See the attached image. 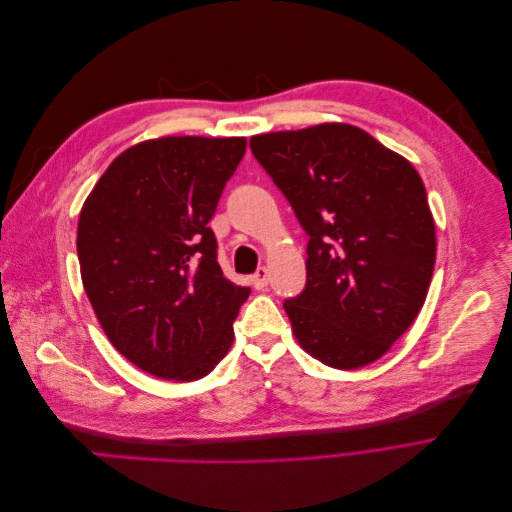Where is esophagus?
Listing matches in <instances>:
<instances>
[{"mask_svg":"<svg viewBox=\"0 0 512 512\" xmlns=\"http://www.w3.org/2000/svg\"><path fill=\"white\" fill-rule=\"evenodd\" d=\"M252 284H254L256 290L267 288V284H269V271H267V267H258V271L252 275Z\"/></svg>","mask_w":512,"mask_h":512,"instance_id":"34e87169","label":"esophagus"}]
</instances>
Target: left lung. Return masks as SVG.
<instances>
[{
	"label": "left lung",
	"mask_w": 512,
	"mask_h": 512,
	"mask_svg": "<svg viewBox=\"0 0 512 512\" xmlns=\"http://www.w3.org/2000/svg\"><path fill=\"white\" fill-rule=\"evenodd\" d=\"M309 235L307 282L284 303L305 352L335 369L378 361L425 303L436 224L423 179L350 123L250 138Z\"/></svg>",
	"instance_id": "left-lung-1"
}]
</instances>
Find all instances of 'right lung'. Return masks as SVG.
<instances>
[{
  "label": "right lung",
  "mask_w": 512,
  "mask_h": 512,
  "mask_svg": "<svg viewBox=\"0 0 512 512\" xmlns=\"http://www.w3.org/2000/svg\"><path fill=\"white\" fill-rule=\"evenodd\" d=\"M247 141L164 136L126 149L87 196L83 286L111 344L147 374L192 382L230 350L250 288L218 265L209 220Z\"/></svg>",
  "instance_id": "right-lung-1"
}]
</instances>
